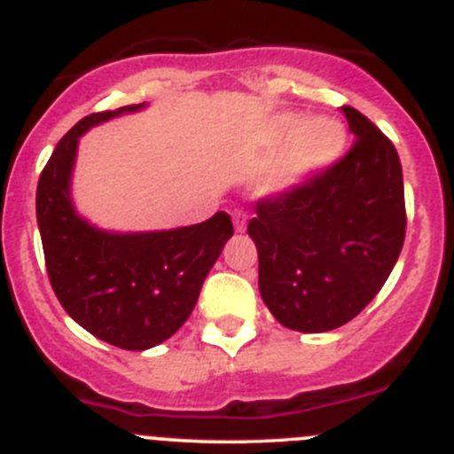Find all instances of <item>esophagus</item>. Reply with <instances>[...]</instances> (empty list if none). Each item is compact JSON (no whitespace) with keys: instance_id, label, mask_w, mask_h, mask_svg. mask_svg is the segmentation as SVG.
Here are the masks:
<instances>
[{"instance_id":"1","label":"esophagus","mask_w":454,"mask_h":454,"mask_svg":"<svg viewBox=\"0 0 454 454\" xmlns=\"http://www.w3.org/2000/svg\"><path fill=\"white\" fill-rule=\"evenodd\" d=\"M246 222H248V215H246L244 210H235V215H232V223H235L237 232L246 231Z\"/></svg>"}]
</instances>
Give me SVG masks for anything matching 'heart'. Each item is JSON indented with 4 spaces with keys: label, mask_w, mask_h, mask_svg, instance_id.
I'll use <instances>...</instances> for the list:
<instances>
[{
    "label": "heart",
    "mask_w": 454,
    "mask_h": 454,
    "mask_svg": "<svg viewBox=\"0 0 454 454\" xmlns=\"http://www.w3.org/2000/svg\"><path fill=\"white\" fill-rule=\"evenodd\" d=\"M346 126L334 117H308L281 113L263 129L259 139L262 157H274L263 175V191L286 192L310 182L341 157L346 148Z\"/></svg>",
    "instance_id": "obj_1"
}]
</instances>
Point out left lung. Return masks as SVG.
Instances as JSON below:
<instances>
[{"label": "left lung", "mask_w": 454, "mask_h": 454, "mask_svg": "<svg viewBox=\"0 0 454 454\" xmlns=\"http://www.w3.org/2000/svg\"><path fill=\"white\" fill-rule=\"evenodd\" d=\"M355 144L310 182L268 197L248 222L259 293L281 325L325 333L375 299L406 237L402 161L393 142L344 106Z\"/></svg>", "instance_id": "1"}]
</instances>
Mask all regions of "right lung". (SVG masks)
<instances>
[{"label":"right lung","mask_w":454,"mask_h":454,"mask_svg":"<svg viewBox=\"0 0 454 454\" xmlns=\"http://www.w3.org/2000/svg\"><path fill=\"white\" fill-rule=\"evenodd\" d=\"M144 106L77 121L59 139L37 184V226L57 299L82 328L124 350H148L182 328L232 237L231 215L223 210L195 226L153 232L101 231L74 210L70 179L79 137Z\"/></svg>","instance_id":"1"}]
</instances>
